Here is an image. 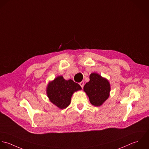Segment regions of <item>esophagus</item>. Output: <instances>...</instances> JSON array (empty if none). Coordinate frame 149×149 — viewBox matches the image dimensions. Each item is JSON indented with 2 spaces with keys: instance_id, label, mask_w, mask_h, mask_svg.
Wrapping results in <instances>:
<instances>
[{
  "instance_id": "1",
  "label": "esophagus",
  "mask_w": 149,
  "mask_h": 149,
  "mask_svg": "<svg viewBox=\"0 0 149 149\" xmlns=\"http://www.w3.org/2000/svg\"><path fill=\"white\" fill-rule=\"evenodd\" d=\"M79 84V85L81 86V87L82 88H83V87H84V82L83 81H82V82H81Z\"/></svg>"
}]
</instances>
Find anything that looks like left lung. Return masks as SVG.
Wrapping results in <instances>:
<instances>
[{
    "label": "left lung",
    "mask_w": 149,
    "mask_h": 149,
    "mask_svg": "<svg viewBox=\"0 0 149 149\" xmlns=\"http://www.w3.org/2000/svg\"><path fill=\"white\" fill-rule=\"evenodd\" d=\"M89 98L90 103L96 107L101 105L109 95L110 84L107 79L96 73L90 75V81L84 88Z\"/></svg>",
    "instance_id": "left-lung-1"
}]
</instances>
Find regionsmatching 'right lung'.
I'll return each instance as SVG.
<instances>
[{"label":"right lung","mask_w":149,"mask_h":149,"mask_svg":"<svg viewBox=\"0 0 149 149\" xmlns=\"http://www.w3.org/2000/svg\"><path fill=\"white\" fill-rule=\"evenodd\" d=\"M81 89L78 84L71 79L65 81L62 76H59L48 84L47 93L49 100L63 109L70 105L73 93Z\"/></svg>","instance_id":"1"}]
</instances>
